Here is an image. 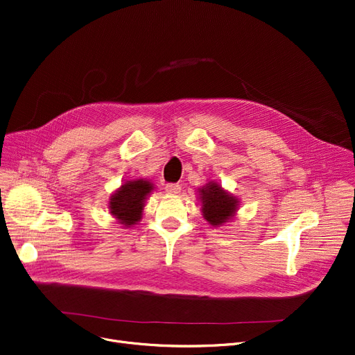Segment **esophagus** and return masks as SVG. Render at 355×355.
Instances as JSON below:
<instances>
[{
    "instance_id": "1",
    "label": "esophagus",
    "mask_w": 355,
    "mask_h": 355,
    "mask_svg": "<svg viewBox=\"0 0 355 355\" xmlns=\"http://www.w3.org/2000/svg\"><path fill=\"white\" fill-rule=\"evenodd\" d=\"M165 189H166L168 193H171V195H178V193L180 192V184H179V183H168V184L165 186Z\"/></svg>"
}]
</instances>
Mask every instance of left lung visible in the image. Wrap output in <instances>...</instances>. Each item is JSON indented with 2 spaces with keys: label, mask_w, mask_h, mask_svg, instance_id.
Instances as JSON below:
<instances>
[{
  "label": "left lung",
  "mask_w": 355,
  "mask_h": 355,
  "mask_svg": "<svg viewBox=\"0 0 355 355\" xmlns=\"http://www.w3.org/2000/svg\"><path fill=\"white\" fill-rule=\"evenodd\" d=\"M203 217L211 226H222L229 222L237 210L239 200L214 182L199 189Z\"/></svg>",
  "instance_id": "left-lung-1"
}]
</instances>
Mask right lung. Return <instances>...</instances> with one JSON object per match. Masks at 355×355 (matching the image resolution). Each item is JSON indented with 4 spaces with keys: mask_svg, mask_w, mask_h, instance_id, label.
<instances>
[{
    "mask_svg": "<svg viewBox=\"0 0 355 355\" xmlns=\"http://www.w3.org/2000/svg\"><path fill=\"white\" fill-rule=\"evenodd\" d=\"M152 189L153 184L148 180H128L109 199V210L121 225L130 227L141 220L145 199Z\"/></svg>",
    "mask_w": 355,
    "mask_h": 355,
    "instance_id": "obj_1",
    "label": "right lung"
}]
</instances>
